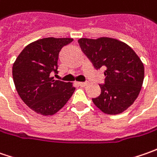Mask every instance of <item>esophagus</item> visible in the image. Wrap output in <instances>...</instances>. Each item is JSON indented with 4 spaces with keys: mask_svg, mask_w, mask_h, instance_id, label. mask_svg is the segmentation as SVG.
I'll use <instances>...</instances> for the list:
<instances>
[{
    "mask_svg": "<svg viewBox=\"0 0 157 157\" xmlns=\"http://www.w3.org/2000/svg\"><path fill=\"white\" fill-rule=\"evenodd\" d=\"M78 85H79V86L84 87V86H86L87 85V83L86 82H78Z\"/></svg>",
    "mask_w": 157,
    "mask_h": 157,
    "instance_id": "1",
    "label": "esophagus"
}]
</instances>
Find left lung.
I'll list each match as a JSON object with an SVG mask.
<instances>
[{"label":"left lung","mask_w":157,"mask_h":157,"mask_svg":"<svg viewBox=\"0 0 157 157\" xmlns=\"http://www.w3.org/2000/svg\"><path fill=\"white\" fill-rule=\"evenodd\" d=\"M78 44L99 70L105 67V83L100 85V96L94 105L106 114H118L134 103L142 89L144 66L133 49L123 42L109 37L80 38Z\"/></svg>","instance_id":"left-lung-1"}]
</instances>
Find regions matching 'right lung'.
<instances>
[{
	"label": "right lung",
	"mask_w": 157,
	"mask_h": 157,
	"mask_svg": "<svg viewBox=\"0 0 157 157\" xmlns=\"http://www.w3.org/2000/svg\"><path fill=\"white\" fill-rule=\"evenodd\" d=\"M72 38L47 37L33 42L19 54L13 64L15 89L22 101L37 113L52 115L59 111L74 93L71 83L54 80L59 53Z\"/></svg>",
	"instance_id": "add662e5"
}]
</instances>
